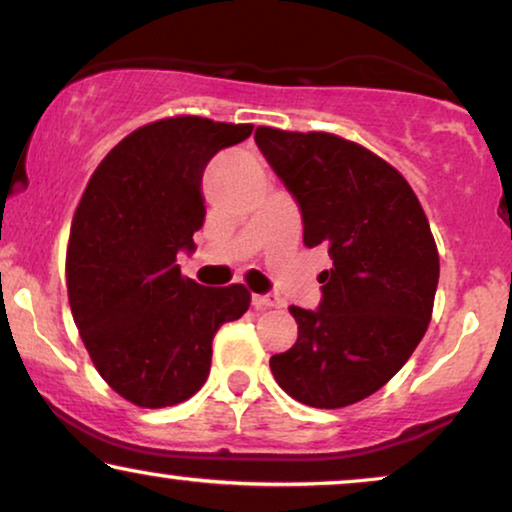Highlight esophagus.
I'll list each match as a JSON object with an SVG mask.
<instances>
[{"mask_svg": "<svg viewBox=\"0 0 512 512\" xmlns=\"http://www.w3.org/2000/svg\"><path fill=\"white\" fill-rule=\"evenodd\" d=\"M252 306H255V309H278V306H281V299L276 295H252Z\"/></svg>", "mask_w": 512, "mask_h": 512, "instance_id": "34e87169", "label": "esophagus"}]
</instances>
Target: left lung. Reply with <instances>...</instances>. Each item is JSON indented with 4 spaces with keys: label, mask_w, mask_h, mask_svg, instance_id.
I'll return each mask as SVG.
<instances>
[{
    "label": "left lung",
    "mask_w": 512,
    "mask_h": 512,
    "mask_svg": "<svg viewBox=\"0 0 512 512\" xmlns=\"http://www.w3.org/2000/svg\"><path fill=\"white\" fill-rule=\"evenodd\" d=\"M255 142L302 208L306 248L332 257L320 306H290L297 342L269 367L299 403L339 410L379 391L426 335L438 245L410 182L367 147L271 126Z\"/></svg>",
    "instance_id": "1"
}]
</instances>
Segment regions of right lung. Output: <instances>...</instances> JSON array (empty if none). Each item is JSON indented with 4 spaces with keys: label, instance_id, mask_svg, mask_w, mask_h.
I'll list each match as a JSON object with an SVG mask.
<instances>
[{
    "label": "right lung",
    "instance_id": "obj_1",
    "mask_svg": "<svg viewBox=\"0 0 512 512\" xmlns=\"http://www.w3.org/2000/svg\"><path fill=\"white\" fill-rule=\"evenodd\" d=\"M252 124L194 114L126 135L93 170L72 217L65 278L79 337L95 370L128 403L159 410L206 384L213 337L241 318L250 292L203 288L182 276L206 206L201 177Z\"/></svg>",
    "mask_w": 512,
    "mask_h": 512
}]
</instances>
